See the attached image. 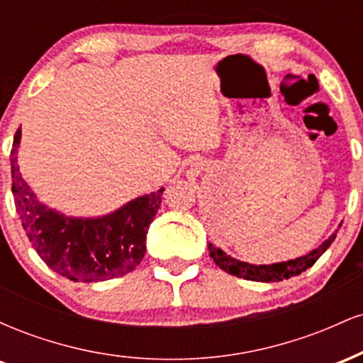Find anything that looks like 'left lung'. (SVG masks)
<instances>
[{
	"label": "left lung",
	"instance_id": "1",
	"mask_svg": "<svg viewBox=\"0 0 363 363\" xmlns=\"http://www.w3.org/2000/svg\"><path fill=\"white\" fill-rule=\"evenodd\" d=\"M336 239V232L333 234L326 242L319 245L315 251H312L306 256L297 257V259H291L286 262H277V264H247L234 257L227 256L222 249L215 247L213 244H208V251H210V257L216 262V266H220V269L227 272L228 274H235V277L244 278V280H252V281H281L289 280L291 277H297L302 272H306L307 268H311L315 261L326 252V249L333 244V240Z\"/></svg>",
	"mask_w": 363,
	"mask_h": 363
}]
</instances>
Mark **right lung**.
Wrapping results in <instances>:
<instances>
[{
  "label": "right lung",
  "mask_w": 363,
  "mask_h": 363,
  "mask_svg": "<svg viewBox=\"0 0 363 363\" xmlns=\"http://www.w3.org/2000/svg\"><path fill=\"white\" fill-rule=\"evenodd\" d=\"M20 136L18 128L10 153L11 191L25 234L40 259L61 277L83 283L106 281L133 272L147 251V232L164 187L102 218H68L40 205L22 179L16 162Z\"/></svg>",
  "instance_id": "add662e5"
}]
</instances>
